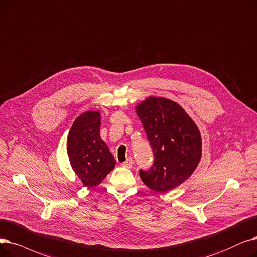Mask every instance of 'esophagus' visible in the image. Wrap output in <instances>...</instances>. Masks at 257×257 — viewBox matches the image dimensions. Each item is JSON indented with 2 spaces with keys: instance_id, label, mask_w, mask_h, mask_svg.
<instances>
[{
  "instance_id": "1",
  "label": "esophagus",
  "mask_w": 257,
  "mask_h": 257,
  "mask_svg": "<svg viewBox=\"0 0 257 257\" xmlns=\"http://www.w3.org/2000/svg\"><path fill=\"white\" fill-rule=\"evenodd\" d=\"M133 164H134V161H133V159L128 158V159H127V160H126L125 162H123V163H122V164H121V166H122V167H124V168H132Z\"/></svg>"
}]
</instances>
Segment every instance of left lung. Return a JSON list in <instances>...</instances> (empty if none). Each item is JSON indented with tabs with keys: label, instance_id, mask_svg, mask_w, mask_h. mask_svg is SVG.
Wrapping results in <instances>:
<instances>
[{
	"label": "left lung",
	"instance_id": "obj_1",
	"mask_svg": "<svg viewBox=\"0 0 257 257\" xmlns=\"http://www.w3.org/2000/svg\"><path fill=\"white\" fill-rule=\"evenodd\" d=\"M155 155L153 167L140 178L149 188L167 192L190 178L202 158L201 133L179 103L150 96L136 105Z\"/></svg>",
	"mask_w": 257,
	"mask_h": 257
}]
</instances>
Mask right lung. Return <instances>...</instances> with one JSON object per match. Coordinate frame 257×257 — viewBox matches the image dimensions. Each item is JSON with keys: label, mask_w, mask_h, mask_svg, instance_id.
<instances>
[{"label": "right lung", "mask_w": 257, "mask_h": 257, "mask_svg": "<svg viewBox=\"0 0 257 257\" xmlns=\"http://www.w3.org/2000/svg\"><path fill=\"white\" fill-rule=\"evenodd\" d=\"M100 117L99 111L80 114L68 134L69 161L85 187L99 185L116 164L114 156L100 137Z\"/></svg>", "instance_id": "obj_1"}]
</instances>
